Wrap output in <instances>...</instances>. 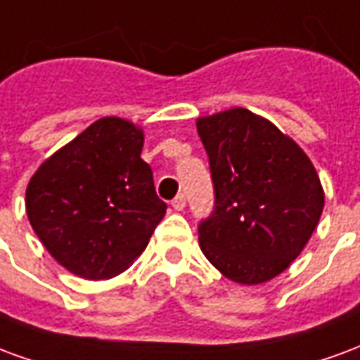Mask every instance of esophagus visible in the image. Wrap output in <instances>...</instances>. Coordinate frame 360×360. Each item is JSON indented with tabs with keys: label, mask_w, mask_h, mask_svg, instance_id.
<instances>
[{
	"label": "esophagus",
	"mask_w": 360,
	"mask_h": 360,
	"mask_svg": "<svg viewBox=\"0 0 360 360\" xmlns=\"http://www.w3.org/2000/svg\"><path fill=\"white\" fill-rule=\"evenodd\" d=\"M172 206H173V210H177V212L183 210V208H185V196L183 195L175 196V198H173Z\"/></svg>",
	"instance_id": "esophagus-1"
}]
</instances>
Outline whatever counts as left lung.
I'll return each instance as SVG.
<instances>
[{"instance_id": "8db88e82", "label": "left lung", "mask_w": 360, "mask_h": 360, "mask_svg": "<svg viewBox=\"0 0 360 360\" xmlns=\"http://www.w3.org/2000/svg\"><path fill=\"white\" fill-rule=\"evenodd\" d=\"M210 158L216 210L198 243L216 270L241 285L285 271L314 233L324 188L297 142L245 108L196 119Z\"/></svg>"}]
</instances>
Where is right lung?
<instances>
[{
  "label": "right lung",
  "mask_w": 360,
  "mask_h": 360,
  "mask_svg": "<svg viewBox=\"0 0 360 360\" xmlns=\"http://www.w3.org/2000/svg\"><path fill=\"white\" fill-rule=\"evenodd\" d=\"M144 131L102 117L38 165L27 185V216L46 250L84 279H110L146 249L165 214L141 158Z\"/></svg>",
  "instance_id": "right-lung-1"
}]
</instances>
